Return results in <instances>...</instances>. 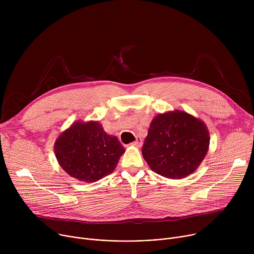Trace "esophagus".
Returning a JSON list of instances; mask_svg holds the SVG:
<instances>
[{
    "mask_svg": "<svg viewBox=\"0 0 254 254\" xmlns=\"http://www.w3.org/2000/svg\"><path fill=\"white\" fill-rule=\"evenodd\" d=\"M141 144H142V140H141L140 137H136V139L131 142V146H134V147H137V148H140Z\"/></svg>",
    "mask_w": 254,
    "mask_h": 254,
    "instance_id": "1",
    "label": "esophagus"
}]
</instances>
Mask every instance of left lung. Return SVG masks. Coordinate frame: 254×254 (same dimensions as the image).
I'll return each mask as SVG.
<instances>
[{"label": "left lung", "instance_id": "left-lung-1", "mask_svg": "<svg viewBox=\"0 0 254 254\" xmlns=\"http://www.w3.org/2000/svg\"><path fill=\"white\" fill-rule=\"evenodd\" d=\"M209 142V132L203 122L176 111L153 120L141 154L155 173L170 179H182L201 164Z\"/></svg>", "mask_w": 254, "mask_h": 254}]
</instances>
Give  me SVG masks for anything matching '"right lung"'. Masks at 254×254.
<instances>
[{
    "instance_id": "obj_1",
    "label": "right lung",
    "mask_w": 254,
    "mask_h": 254,
    "mask_svg": "<svg viewBox=\"0 0 254 254\" xmlns=\"http://www.w3.org/2000/svg\"><path fill=\"white\" fill-rule=\"evenodd\" d=\"M55 156L62 169L82 182L92 183L116 169L125 148L97 122L75 123L55 142Z\"/></svg>"
}]
</instances>
